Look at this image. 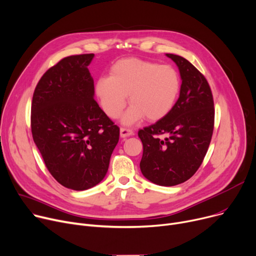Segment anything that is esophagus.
<instances>
[{
  "instance_id": "1",
  "label": "esophagus",
  "mask_w": 256,
  "mask_h": 256,
  "mask_svg": "<svg viewBox=\"0 0 256 256\" xmlns=\"http://www.w3.org/2000/svg\"><path fill=\"white\" fill-rule=\"evenodd\" d=\"M120 134H121V138H128V136H130V135L133 134V131L129 128L122 127L121 130H120Z\"/></svg>"
}]
</instances>
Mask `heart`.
I'll list each match as a JSON object with an SVG mask.
<instances>
[{"label":"heart","mask_w":256,"mask_h":256,"mask_svg":"<svg viewBox=\"0 0 256 256\" xmlns=\"http://www.w3.org/2000/svg\"><path fill=\"white\" fill-rule=\"evenodd\" d=\"M180 88V76L172 66L127 58L112 65L110 76L98 78L96 94L103 110L112 118L122 114L129 95L131 106L123 123L131 125L144 116L148 121L164 118L172 110Z\"/></svg>","instance_id":"obj_1"}]
</instances>
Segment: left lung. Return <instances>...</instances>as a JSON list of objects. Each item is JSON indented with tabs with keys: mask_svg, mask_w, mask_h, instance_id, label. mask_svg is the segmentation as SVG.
Masks as SVG:
<instances>
[{
	"mask_svg": "<svg viewBox=\"0 0 256 256\" xmlns=\"http://www.w3.org/2000/svg\"><path fill=\"white\" fill-rule=\"evenodd\" d=\"M166 56L178 67L181 91L166 116L138 130L144 146L140 166L148 181L174 186L189 180L202 165L212 140L215 108L204 74L183 56Z\"/></svg>",
	"mask_w": 256,
	"mask_h": 256,
	"instance_id": "left-lung-1",
	"label": "left lung"
}]
</instances>
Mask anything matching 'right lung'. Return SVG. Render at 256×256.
Returning a JSON list of instances; mask_svg holds the SVG:
<instances>
[{"mask_svg":"<svg viewBox=\"0 0 256 256\" xmlns=\"http://www.w3.org/2000/svg\"><path fill=\"white\" fill-rule=\"evenodd\" d=\"M94 54L62 58L45 72L33 94L31 130L45 166L58 183L86 190L108 170L120 128L94 99L88 66Z\"/></svg>","mask_w":256,"mask_h":256,"instance_id":"right-lung-1","label":"right lung"}]
</instances>
